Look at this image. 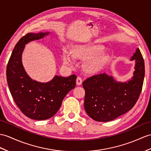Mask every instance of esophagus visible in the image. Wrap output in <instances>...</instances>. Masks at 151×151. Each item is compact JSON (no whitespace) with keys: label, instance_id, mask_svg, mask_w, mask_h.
I'll use <instances>...</instances> for the list:
<instances>
[{"label":"esophagus","instance_id":"obj_1","mask_svg":"<svg viewBox=\"0 0 151 151\" xmlns=\"http://www.w3.org/2000/svg\"><path fill=\"white\" fill-rule=\"evenodd\" d=\"M83 83V80L81 79V78H80V77H78L76 79V84H78V85H81V84H82Z\"/></svg>","mask_w":151,"mask_h":151}]
</instances>
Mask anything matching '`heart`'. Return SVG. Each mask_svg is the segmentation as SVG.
<instances>
[{
  "label": "heart",
  "mask_w": 151,
  "mask_h": 151,
  "mask_svg": "<svg viewBox=\"0 0 151 151\" xmlns=\"http://www.w3.org/2000/svg\"><path fill=\"white\" fill-rule=\"evenodd\" d=\"M103 47L99 45L78 47L73 50V54L64 50L62 54L63 63L73 66L75 64V58L86 60L84 68L88 73H95L100 70L107 64L109 56L106 52H101Z\"/></svg>",
  "instance_id": "heart-1"
}]
</instances>
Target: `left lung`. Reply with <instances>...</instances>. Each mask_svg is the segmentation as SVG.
Segmentation results:
<instances>
[{"label":"left lung","instance_id":"8db88e82","mask_svg":"<svg viewBox=\"0 0 151 151\" xmlns=\"http://www.w3.org/2000/svg\"><path fill=\"white\" fill-rule=\"evenodd\" d=\"M135 60V71L127 83L116 82L106 73L91 76L83 83L85 90L84 107L89 116L98 122H108L134 107L142 90L145 65L137 49L131 60Z\"/></svg>","mask_w":151,"mask_h":151}]
</instances>
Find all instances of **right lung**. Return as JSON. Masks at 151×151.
Here are the masks:
<instances>
[{
    "label": "right lung",
    "mask_w": 151,
    "mask_h": 151,
    "mask_svg": "<svg viewBox=\"0 0 151 151\" xmlns=\"http://www.w3.org/2000/svg\"><path fill=\"white\" fill-rule=\"evenodd\" d=\"M49 32L27 33L17 42L6 68L7 81L13 100L24 115L33 120L50 119L56 114L63 99L76 87L77 76L67 78L56 76L49 83H42L32 80L22 63V53L25 45L39 40Z\"/></svg>",
    "instance_id": "obj_1"
}]
</instances>
